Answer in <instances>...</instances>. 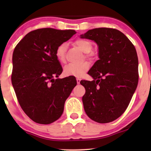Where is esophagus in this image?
Listing matches in <instances>:
<instances>
[{
  "instance_id": "esophagus-1",
  "label": "esophagus",
  "mask_w": 151,
  "mask_h": 151,
  "mask_svg": "<svg viewBox=\"0 0 151 151\" xmlns=\"http://www.w3.org/2000/svg\"><path fill=\"white\" fill-rule=\"evenodd\" d=\"M76 80H77V83L80 84V80H81V78H80V77H77V78H76Z\"/></svg>"
}]
</instances>
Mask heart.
<instances>
[{"mask_svg":"<svg viewBox=\"0 0 151 151\" xmlns=\"http://www.w3.org/2000/svg\"><path fill=\"white\" fill-rule=\"evenodd\" d=\"M76 46L79 47L84 53H89L93 49V45L89 41L85 39L79 38L74 42ZM67 49V44L66 42H63L59 45L55 49V56L60 63H64L66 60V51ZM86 57L89 58L91 54L87 53ZM90 65L88 62H84L80 65H74L69 64L67 65L64 69V74L67 76H77L80 77L86 73L89 69Z\"/></svg>","mask_w":151,"mask_h":151,"instance_id":"1","label":"heart"}]
</instances>
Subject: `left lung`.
Here are the masks:
<instances>
[{
    "label": "left lung",
    "instance_id": "1",
    "mask_svg": "<svg viewBox=\"0 0 151 151\" xmlns=\"http://www.w3.org/2000/svg\"><path fill=\"white\" fill-rule=\"evenodd\" d=\"M81 38L98 44L100 58L88 72L94 80L80 81L86 90L82 97L84 111L96 122H111L124 113L137 88V51L129 39L115 29H93Z\"/></svg>",
    "mask_w": 151,
    "mask_h": 151
}]
</instances>
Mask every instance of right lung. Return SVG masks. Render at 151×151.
Here are the masks:
<instances>
[{
	"mask_svg": "<svg viewBox=\"0 0 151 151\" xmlns=\"http://www.w3.org/2000/svg\"><path fill=\"white\" fill-rule=\"evenodd\" d=\"M75 34L71 29H38L28 33L14 49L12 83L20 107L35 122L49 124L59 119L77 84L70 76L54 79L63 72L55 49Z\"/></svg>",
	"mask_w": 151,
	"mask_h": 151,
	"instance_id": "add662e5",
	"label": "right lung"
}]
</instances>
